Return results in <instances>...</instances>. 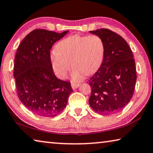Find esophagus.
<instances>
[{
    "mask_svg": "<svg viewBox=\"0 0 153 153\" xmlns=\"http://www.w3.org/2000/svg\"><path fill=\"white\" fill-rule=\"evenodd\" d=\"M79 84H78V83H74L72 82L71 83V88L73 89H76L77 88H78L79 86Z\"/></svg>",
    "mask_w": 153,
    "mask_h": 153,
    "instance_id": "34e87169",
    "label": "esophagus"
}]
</instances>
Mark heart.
Here are the masks:
<instances>
[{
	"mask_svg": "<svg viewBox=\"0 0 153 153\" xmlns=\"http://www.w3.org/2000/svg\"><path fill=\"white\" fill-rule=\"evenodd\" d=\"M104 55L105 45L99 36L73 35L56 44L55 51L51 55V63L56 76L62 79L67 77L73 65L72 79L81 81L86 74L98 70Z\"/></svg>",
	"mask_w": 153,
	"mask_h": 153,
	"instance_id": "b5f03b06",
	"label": "heart"
}]
</instances>
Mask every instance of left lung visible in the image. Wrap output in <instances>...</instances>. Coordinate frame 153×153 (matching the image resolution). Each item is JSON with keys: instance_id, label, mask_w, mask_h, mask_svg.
Segmentation results:
<instances>
[{"instance_id": "left-lung-1", "label": "left lung", "mask_w": 153, "mask_h": 153, "mask_svg": "<svg viewBox=\"0 0 153 153\" xmlns=\"http://www.w3.org/2000/svg\"><path fill=\"white\" fill-rule=\"evenodd\" d=\"M90 32L101 38L105 55L98 71L89 79V105L96 113L109 115L123 109L133 97L137 78L136 63L126 41L110 30Z\"/></svg>"}]
</instances>
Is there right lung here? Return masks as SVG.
I'll return each instance as SVG.
<instances>
[{
  "instance_id": "right-lung-1",
  "label": "right lung",
  "mask_w": 153,
  "mask_h": 153,
  "mask_svg": "<svg viewBox=\"0 0 153 153\" xmlns=\"http://www.w3.org/2000/svg\"><path fill=\"white\" fill-rule=\"evenodd\" d=\"M36 29L25 36L15 57L14 75L20 101L31 112L46 117H55L65 108L73 91L69 82L55 76L51 63V49L65 36Z\"/></svg>"
}]
</instances>
